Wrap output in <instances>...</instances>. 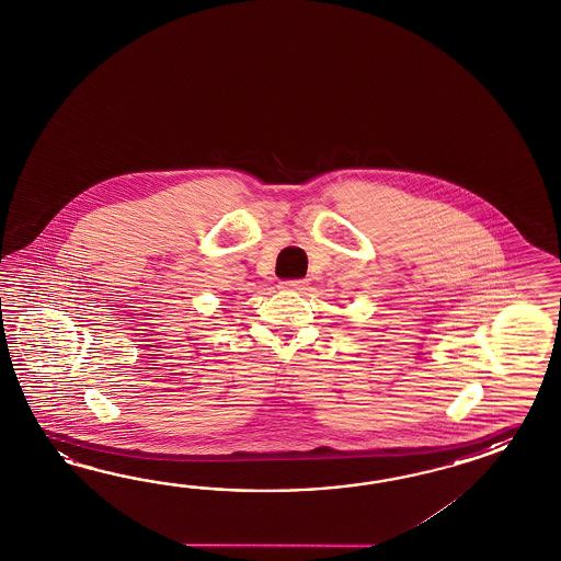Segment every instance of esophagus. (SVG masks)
Instances as JSON below:
<instances>
[{
  "label": "esophagus",
  "instance_id": "34e87169",
  "mask_svg": "<svg viewBox=\"0 0 561 561\" xmlns=\"http://www.w3.org/2000/svg\"><path fill=\"white\" fill-rule=\"evenodd\" d=\"M279 286L284 287V289L304 291L308 287V279H284V282H279Z\"/></svg>",
  "mask_w": 561,
  "mask_h": 561
}]
</instances>
